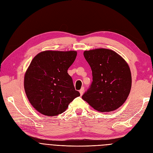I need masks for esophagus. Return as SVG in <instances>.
<instances>
[{
  "label": "esophagus",
  "instance_id": "34e87169",
  "mask_svg": "<svg viewBox=\"0 0 153 153\" xmlns=\"http://www.w3.org/2000/svg\"><path fill=\"white\" fill-rule=\"evenodd\" d=\"M80 94L82 96L83 94H84V87H82V89L80 90Z\"/></svg>",
  "mask_w": 153,
  "mask_h": 153
}]
</instances>
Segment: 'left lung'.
<instances>
[{"label":"left lung","instance_id":"8db88e82","mask_svg":"<svg viewBox=\"0 0 153 153\" xmlns=\"http://www.w3.org/2000/svg\"><path fill=\"white\" fill-rule=\"evenodd\" d=\"M84 57L91 68L92 84L82 98L96 110L112 112L121 106L131 88V74L126 61L106 48L85 50Z\"/></svg>","mask_w":153,"mask_h":153}]
</instances>
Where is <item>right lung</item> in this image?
Masks as SVG:
<instances>
[{
  "instance_id": "add662e5",
  "label": "right lung",
  "mask_w": 153,
  "mask_h": 153,
  "mask_svg": "<svg viewBox=\"0 0 153 153\" xmlns=\"http://www.w3.org/2000/svg\"><path fill=\"white\" fill-rule=\"evenodd\" d=\"M76 51L45 50L32 60L24 76V89L33 107L47 116L65 112L79 92L75 90L68 69Z\"/></svg>"
}]
</instances>
